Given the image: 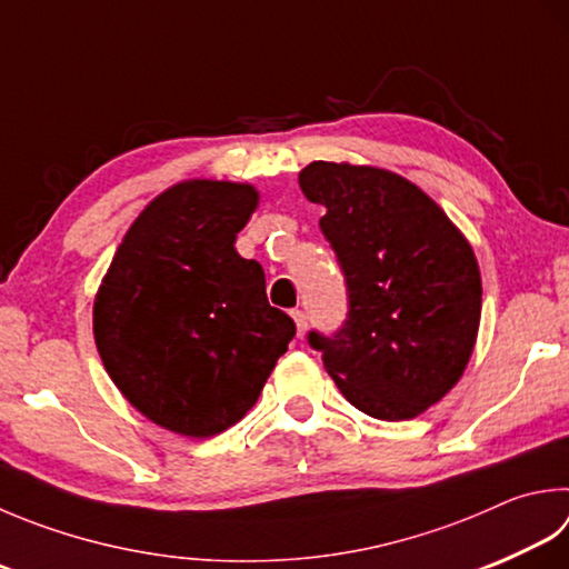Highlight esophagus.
Masks as SVG:
<instances>
[{
    "mask_svg": "<svg viewBox=\"0 0 569 569\" xmlns=\"http://www.w3.org/2000/svg\"><path fill=\"white\" fill-rule=\"evenodd\" d=\"M292 319H295V325H297V337L302 339V337L307 335L309 317H307V312H302V309H295V312H292Z\"/></svg>",
    "mask_w": 569,
    "mask_h": 569,
    "instance_id": "obj_1",
    "label": "esophagus"
}]
</instances>
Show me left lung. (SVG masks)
<instances>
[{
	"mask_svg": "<svg viewBox=\"0 0 569 569\" xmlns=\"http://www.w3.org/2000/svg\"><path fill=\"white\" fill-rule=\"evenodd\" d=\"M347 277L349 317L309 331L345 399L409 421L453 389L473 353L483 287L473 248L436 200L391 170L315 160L299 173Z\"/></svg>",
	"mask_w": 569,
	"mask_h": 569,
	"instance_id": "1",
	"label": "left lung"
}]
</instances>
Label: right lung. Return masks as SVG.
Instances as JSON below:
<instances>
[{
  "instance_id": "add662e5",
  "label": "right lung",
  "mask_w": 569,
  "mask_h": 569,
  "mask_svg": "<svg viewBox=\"0 0 569 569\" xmlns=\"http://www.w3.org/2000/svg\"><path fill=\"white\" fill-rule=\"evenodd\" d=\"M260 202L250 183L183 180L123 234L93 299L111 381L148 421L210 438L260 399L295 321L270 307L262 264L234 238Z\"/></svg>"
}]
</instances>
